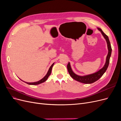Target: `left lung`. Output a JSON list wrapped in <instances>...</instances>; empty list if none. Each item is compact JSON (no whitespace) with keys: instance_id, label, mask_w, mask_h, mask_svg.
Instances as JSON below:
<instances>
[{"instance_id":"obj_1","label":"left lung","mask_w":121,"mask_h":121,"mask_svg":"<svg viewBox=\"0 0 121 121\" xmlns=\"http://www.w3.org/2000/svg\"><path fill=\"white\" fill-rule=\"evenodd\" d=\"M98 29L101 32L102 35L104 36V38L105 39L106 41H107L108 50V54L107 57V60H106V62L104 67L101 69H100L99 71H98V72L94 73V74L88 75L87 76H80L75 74V73L73 72L69 63L67 65V69H68L69 73L72 77L74 80H76V81L84 83V84H91L96 81L97 80H98L102 75H104V74L105 72V71H107L109 65V58H110V57L111 56V53H112V47L111 45V43H110V42H109L108 36L104 33V32L102 31L101 29L98 28Z\"/></svg>"}]
</instances>
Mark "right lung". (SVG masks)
Returning <instances> with one entry per match:
<instances>
[{"label":"right lung","mask_w":121,"mask_h":121,"mask_svg":"<svg viewBox=\"0 0 121 121\" xmlns=\"http://www.w3.org/2000/svg\"><path fill=\"white\" fill-rule=\"evenodd\" d=\"M54 65V63L51 65L50 67L49 68V70L48 71V72H47V74L43 78H42L41 80H39V81H37V82H33V83H28V82H25V83H26L27 84H29V85H38V84H41L42 83H43L45 81H46V80L47 79V78H48V77L50 76V74H51V72H52V67L53 65Z\"/></svg>","instance_id":"add662e5"}]
</instances>
